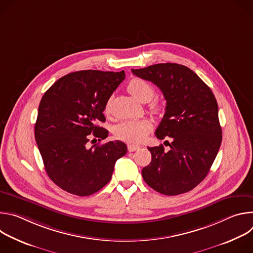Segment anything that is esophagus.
I'll return each instance as SVG.
<instances>
[{
    "label": "esophagus",
    "mask_w": 253,
    "mask_h": 253,
    "mask_svg": "<svg viewBox=\"0 0 253 253\" xmlns=\"http://www.w3.org/2000/svg\"><path fill=\"white\" fill-rule=\"evenodd\" d=\"M127 147H128V151L129 152H134V151H136V150H138L140 148V146L134 145V144H128Z\"/></svg>",
    "instance_id": "esophagus-1"
}]
</instances>
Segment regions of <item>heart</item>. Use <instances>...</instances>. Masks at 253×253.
Returning <instances> with one entry per match:
<instances>
[{
    "instance_id": "b5f03b06",
    "label": "heart",
    "mask_w": 253,
    "mask_h": 253,
    "mask_svg": "<svg viewBox=\"0 0 253 253\" xmlns=\"http://www.w3.org/2000/svg\"><path fill=\"white\" fill-rule=\"evenodd\" d=\"M128 91L137 100L141 102H148L155 95V89L151 83L141 78H133L127 86ZM152 110L158 112L161 106L158 103L152 104ZM151 130V123L146 119L127 120L119 123L114 128V135L123 141L129 143H139L145 139Z\"/></svg>"
}]
</instances>
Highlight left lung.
I'll return each mask as SVG.
<instances>
[{"mask_svg": "<svg viewBox=\"0 0 253 253\" xmlns=\"http://www.w3.org/2000/svg\"><path fill=\"white\" fill-rule=\"evenodd\" d=\"M132 73L162 91L165 114L155 135L171 140H166L168 151L163 145L148 147L152 159L142 169L144 181L164 195L188 192L206 177L221 145L217 101L210 88L183 65L155 64L132 69Z\"/></svg>", "mask_w": 253, "mask_h": 253, "instance_id": "obj_1", "label": "left lung"}]
</instances>
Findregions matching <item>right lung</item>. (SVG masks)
<instances>
[{"label": "right lung", "instance_id": "right-lung-1", "mask_svg": "<svg viewBox=\"0 0 253 253\" xmlns=\"http://www.w3.org/2000/svg\"><path fill=\"white\" fill-rule=\"evenodd\" d=\"M125 79V72L84 70L56 81L44 94L35 124V139L46 172L61 189L88 196L110 181L116 161L127 153L126 144L110 141L86 144L91 133L105 139L108 100ZM101 141V140H100Z\"/></svg>", "mask_w": 253, "mask_h": 253}]
</instances>
